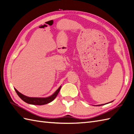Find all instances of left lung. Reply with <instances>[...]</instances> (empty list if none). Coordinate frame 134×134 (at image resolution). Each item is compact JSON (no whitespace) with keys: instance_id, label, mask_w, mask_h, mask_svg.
Wrapping results in <instances>:
<instances>
[{"instance_id":"obj_1","label":"left lung","mask_w":134,"mask_h":134,"mask_svg":"<svg viewBox=\"0 0 134 134\" xmlns=\"http://www.w3.org/2000/svg\"><path fill=\"white\" fill-rule=\"evenodd\" d=\"M101 105H99V106H101Z\"/></svg>"}]
</instances>
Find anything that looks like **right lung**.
Here are the masks:
<instances>
[{
    "label": "right lung",
    "mask_w": 134,
    "mask_h": 134,
    "mask_svg": "<svg viewBox=\"0 0 134 134\" xmlns=\"http://www.w3.org/2000/svg\"><path fill=\"white\" fill-rule=\"evenodd\" d=\"M61 86H60V87L55 92V93L52 94V95L50 97H48L47 98H34V97H28L25 96L23 94H22L20 92H19L18 91L16 90L15 88V90L16 91V93L18 95V96L20 98L24 100L25 102L31 104V105H43L50 103L52 101H53L55 98L57 97L58 95V93H59L60 90L61 89Z\"/></svg>",
    "instance_id": "1"
}]
</instances>
